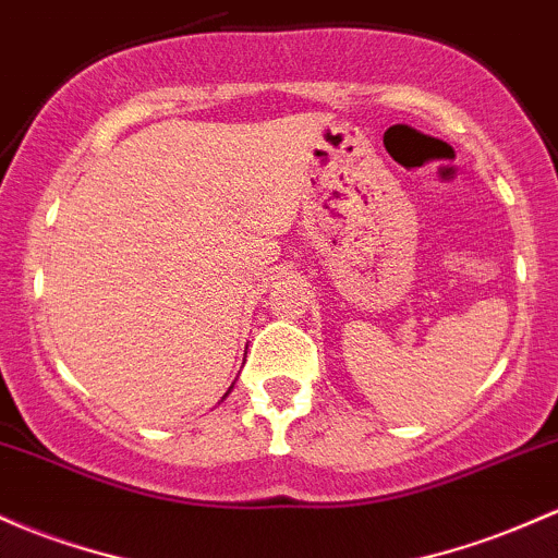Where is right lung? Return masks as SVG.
<instances>
[{
  "mask_svg": "<svg viewBox=\"0 0 558 558\" xmlns=\"http://www.w3.org/2000/svg\"><path fill=\"white\" fill-rule=\"evenodd\" d=\"M230 389H232V387H230Z\"/></svg>",
  "mask_w": 558,
  "mask_h": 558,
  "instance_id": "right-lung-1",
  "label": "right lung"
}]
</instances>
